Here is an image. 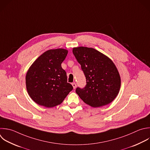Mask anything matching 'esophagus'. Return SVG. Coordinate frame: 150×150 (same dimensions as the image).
Returning <instances> with one entry per match:
<instances>
[{
	"mask_svg": "<svg viewBox=\"0 0 150 150\" xmlns=\"http://www.w3.org/2000/svg\"><path fill=\"white\" fill-rule=\"evenodd\" d=\"M71 84H72V86H73V88L75 89V88H76V87H77V85H76V83H73Z\"/></svg>",
	"mask_w": 150,
	"mask_h": 150,
	"instance_id": "obj_1",
	"label": "esophagus"
}]
</instances>
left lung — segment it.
Instances as JSON below:
<instances>
[{
	"label": "left lung",
	"mask_w": 150,
	"mask_h": 150,
	"mask_svg": "<svg viewBox=\"0 0 150 150\" xmlns=\"http://www.w3.org/2000/svg\"><path fill=\"white\" fill-rule=\"evenodd\" d=\"M73 53L86 79L85 87L76 90L80 98L93 107H102L112 102L121 86L120 76L113 62L93 48L74 47Z\"/></svg>",
	"instance_id": "obj_1"
}]
</instances>
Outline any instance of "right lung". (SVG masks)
Masks as SVG:
<instances>
[{
  "instance_id": "obj_1",
  "label": "right lung",
  "mask_w": 150,
  "mask_h": 150,
  "mask_svg": "<svg viewBox=\"0 0 150 150\" xmlns=\"http://www.w3.org/2000/svg\"><path fill=\"white\" fill-rule=\"evenodd\" d=\"M68 50H49L40 55L29 67L26 85L30 98L38 104L51 108L60 104L73 90L62 67Z\"/></svg>"
}]
</instances>
